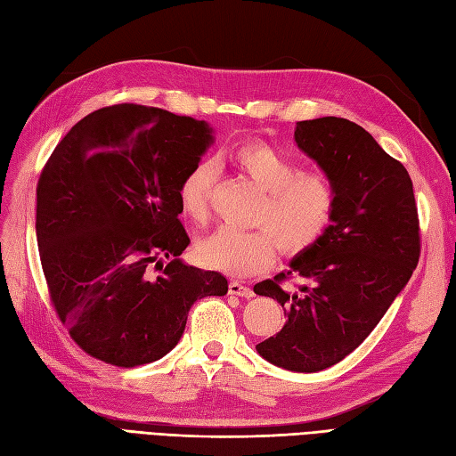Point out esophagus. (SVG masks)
<instances>
[{"mask_svg": "<svg viewBox=\"0 0 456 456\" xmlns=\"http://www.w3.org/2000/svg\"><path fill=\"white\" fill-rule=\"evenodd\" d=\"M228 294L232 296H240V297H253V290L249 286H243L241 282L238 281H232L228 284Z\"/></svg>", "mask_w": 456, "mask_h": 456, "instance_id": "esophagus-1", "label": "esophagus"}]
</instances>
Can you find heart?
<instances>
[{
    "label": "heart",
    "instance_id": "heart-1",
    "mask_svg": "<svg viewBox=\"0 0 456 456\" xmlns=\"http://www.w3.org/2000/svg\"><path fill=\"white\" fill-rule=\"evenodd\" d=\"M226 162L265 193L253 216L259 230L220 228L197 243L201 265L230 276L257 274L274 263L279 248L286 255L312 249L327 234L337 215L335 182L323 172H302L299 166L263 141L236 144ZM216 183L213 164L197 162L177 190L183 215L203 224Z\"/></svg>",
    "mask_w": 456,
    "mask_h": 456
}]
</instances>
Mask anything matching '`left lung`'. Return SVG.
I'll return each instance as SVG.
<instances>
[{
    "label": "left lung",
    "instance_id": "obj_1",
    "mask_svg": "<svg viewBox=\"0 0 456 456\" xmlns=\"http://www.w3.org/2000/svg\"><path fill=\"white\" fill-rule=\"evenodd\" d=\"M294 139L335 182L338 207L327 234L296 255L290 271L253 286L286 315L257 352L279 368L314 373L356 350L401 294L419 259V220L406 168L358 124L297 121ZM290 275L306 282L297 293L281 288Z\"/></svg>",
    "mask_w": 456,
    "mask_h": 456
}]
</instances>
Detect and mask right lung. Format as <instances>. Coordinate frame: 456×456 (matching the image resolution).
<instances>
[{
    "instance_id": "obj_1",
    "label": "right lung",
    "mask_w": 456,
    "mask_h": 456,
    "mask_svg": "<svg viewBox=\"0 0 456 456\" xmlns=\"http://www.w3.org/2000/svg\"><path fill=\"white\" fill-rule=\"evenodd\" d=\"M210 142L205 121L116 104L75 124L44 166L42 271L55 314L88 356L118 368L157 362L197 299L228 292L220 273L180 261L190 236L177 190Z\"/></svg>"
}]
</instances>
